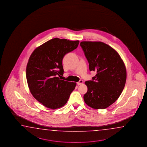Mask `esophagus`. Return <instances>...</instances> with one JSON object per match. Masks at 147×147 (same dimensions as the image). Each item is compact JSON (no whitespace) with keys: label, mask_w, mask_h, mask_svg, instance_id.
I'll list each match as a JSON object with an SVG mask.
<instances>
[{"label":"esophagus","mask_w":147,"mask_h":147,"mask_svg":"<svg viewBox=\"0 0 147 147\" xmlns=\"http://www.w3.org/2000/svg\"><path fill=\"white\" fill-rule=\"evenodd\" d=\"M83 82H84V81L83 80H81L79 81V82H78L77 84L78 85H81V84H83Z\"/></svg>","instance_id":"esophagus-1"}]
</instances>
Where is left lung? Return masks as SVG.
<instances>
[{"label":"left lung","mask_w":147,"mask_h":147,"mask_svg":"<svg viewBox=\"0 0 147 147\" xmlns=\"http://www.w3.org/2000/svg\"><path fill=\"white\" fill-rule=\"evenodd\" d=\"M89 64L96 72L85 84L88 91L84 101L94 109H103L114 103L121 94L126 81V69L118 53L101 42L84 41L80 44Z\"/></svg>","instance_id":"8db88e82"}]
</instances>
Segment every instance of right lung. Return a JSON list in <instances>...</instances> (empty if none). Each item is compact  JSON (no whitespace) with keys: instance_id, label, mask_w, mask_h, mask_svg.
<instances>
[{"instance_id":"add662e5","label":"right lung","mask_w":147,"mask_h":147,"mask_svg":"<svg viewBox=\"0 0 147 147\" xmlns=\"http://www.w3.org/2000/svg\"><path fill=\"white\" fill-rule=\"evenodd\" d=\"M79 40L54 38L38 46L29 58L26 77L33 97L51 109L63 107L75 89L76 83L61 80L64 56L76 49Z\"/></svg>"}]
</instances>
